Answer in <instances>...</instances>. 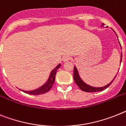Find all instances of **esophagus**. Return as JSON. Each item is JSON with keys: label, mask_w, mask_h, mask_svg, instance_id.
I'll use <instances>...</instances> for the list:
<instances>
[{"label": "esophagus", "mask_w": 126, "mask_h": 126, "mask_svg": "<svg viewBox=\"0 0 126 126\" xmlns=\"http://www.w3.org/2000/svg\"><path fill=\"white\" fill-rule=\"evenodd\" d=\"M70 56H64L63 58V61H64V62H66V61H68V60H70Z\"/></svg>", "instance_id": "obj_1"}]
</instances>
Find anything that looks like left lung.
<instances>
[{
  "mask_svg": "<svg viewBox=\"0 0 126 126\" xmlns=\"http://www.w3.org/2000/svg\"><path fill=\"white\" fill-rule=\"evenodd\" d=\"M104 24H102V25H101V27H102V26H104ZM114 32H115V31H114ZM117 38H118V37H117ZM120 48H121V45H120ZM121 49H122V48H121ZM122 53H121L120 63H121V62H122ZM117 75V74H116V76H115V78H113V79L111 81L110 83H108L107 85H106V86H103V87H94V86H90V85H88V84H86V83H84V81L81 79V78H80V76H79V73H78V69H77V68H76V66H74V79L75 83H76V84L79 86V88H80L81 90L84 91V92H101V91L104 90L106 89L107 88H108L109 86H110L111 84V83H113V81H114L115 78H116Z\"/></svg>",
  "mask_w": 126,
  "mask_h": 126,
  "instance_id": "8db88e82",
  "label": "left lung"
}]
</instances>
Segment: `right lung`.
Returning a JSON list of instances; mask_svg holds the SVG:
<instances>
[{"mask_svg": "<svg viewBox=\"0 0 126 126\" xmlns=\"http://www.w3.org/2000/svg\"><path fill=\"white\" fill-rule=\"evenodd\" d=\"M60 66H61V64H59L52 70L50 74V76L48 77V79L46 81V83L43 84L42 86L38 88L31 91H25L20 89V90L22 92H24L25 94H30V95H40V94H43L48 92L53 86L54 83L55 77H56V72L58 68L60 67Z\"/></svg>", "mask_w": 126, "mask_h": 126, "instance_id": "obj_1", "label": "right lung"}]
</instances>
